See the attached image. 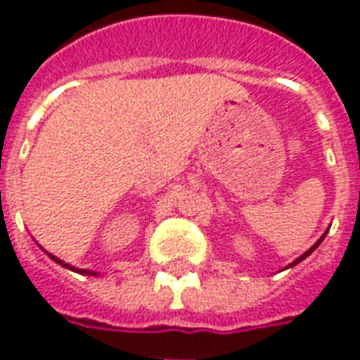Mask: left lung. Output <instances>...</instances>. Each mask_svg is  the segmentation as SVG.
<instances>
[{
	"label": "left lung",
	"mask_w": 360,
	"mask_h": 360,
	"mask_svg": "<svg viewBox=\"0 0 360 360\" xmlns=\"http://www.w3.org/2000/svg\"><path fill=\"white\" fill-rule=\"evenodd\" d=\"M324 237H326V233H324V235H322V239H324ZM322 239H320V241H318V243H316V245H314V247H310V249H309V250H307V252H304V255H302V257H299V258H297V260H295V262H293V264H291V266H295V264H299V262H301V260H304V258L309 257L310 252H312V250L316 249L318 245H320V243H322Z\"/></svg>",
	"instance_id": "8db88e82"
}]
</instances>
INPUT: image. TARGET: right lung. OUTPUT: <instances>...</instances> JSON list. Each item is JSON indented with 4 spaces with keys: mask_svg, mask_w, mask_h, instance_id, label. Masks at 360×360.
Returning a JSON list of instances; mask_svg holds the SVG:
<instances>
[{
    "mask_svg": "<svg viewBox=\"0 0 360 360\" xmlns=\"http://www.w3.org/2000/svg\"><path fill=\"white\" fill-rule=\"evenodd\" d=\"M48 257H50L51 260H56V262H58V264H61V266H65V268H69V270H75V271H79V274H89V276H96L94 271H90V270H77V268H73V266H69V264H65V262H61V260H59V258L51 257V255H48Z\"/></svg>",
    "mask_w": 360,
    "mask_h": 360,
    "instance_id": "right-lung-1",
    "label": "right lung"
}]
</instances>
